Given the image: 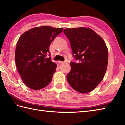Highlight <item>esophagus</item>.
<instances>
[{"instance_id": "34e87169", "label": "esophagus", "mask_w": 125, "mask_h": 125, "mask_svg": "<svg viewBox=\"0 0 125 125\" xmlns=\"http://www.w3.org/2000/svg\"><path fill=\"white\" fill-rule=\"evenodd\" d=\"M58 63H60V64H61V63H65L64 61H58Z\"/></svg>"}]
</instances>
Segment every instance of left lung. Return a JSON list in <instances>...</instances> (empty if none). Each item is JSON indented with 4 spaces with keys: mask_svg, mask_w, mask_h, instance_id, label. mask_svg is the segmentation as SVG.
<instances>
[{
    "mask_svg": "<svg viewBox=\"0 0 125 125\" xmlns=\"http://www.w3.org/2000/svg\"><path fill=\"white\" fill-rule=\"evenodd\" d=\"M73 56L67 79L73 89L81 93L94 89L103 79L108 64V49L101 37L90 28L65 29Z\"/></svg>",
    "mask_w": 125,
    "mask_h": 125,
    "instance_id": "obj_1",
    "label": "left lung"
}]
</instances>
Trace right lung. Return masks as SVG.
I'll list each match as a JSON object with an SVG mask.
<instances>
[{"instance_id": "1", "label": "right lung", "mask_w": 125, "mask_h": 125, "mask_svg": "<svg viewBox=\"0 0 125 125\" xmlns=\"http://www.w3.org/2000/svg\"><path fill=\"white\" fill-rule=\"evenodd\" d=\"M63 28L42 26L26 31L19 38L15 51L18 72L27 87L39 90L52 80L57 67L51 61L49 46Z\"/></svg>"}]
</instances>
